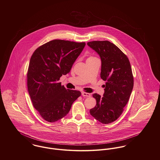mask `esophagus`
Returning a JSON list of instances; mask_svg holds the SVG:
<instances>
[{"label": "esophagus", "instance_id": "obj_1", "mask_svg": "<svg viewBox=\"0 0 160 160\" xmlns=\"http://www.w3.org/2000/svg\"><path fill=\"white\" fill-rule=\"evenodd\" d=\"M82 95L83 97H91V94H90V93H87V92H82Z\"/></svg>", "mask_w": 160, "mask_h": 160}]
</instances>
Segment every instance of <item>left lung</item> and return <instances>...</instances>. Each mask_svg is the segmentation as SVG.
<instances>
[{
    "mask_svg": "<svg viewBox=\"0 0 160 160\" xmlns=\"http://www.w3.org/2000/svg\"><path fill=\"white\" fill-rule=\"evenodd\" d=\"M88 45L100 57L101 78L105 81L103 97L93 93L96 105L90 110L92 116L103 124H110L122 113L134 86V78L128 57L108 41H95Z\"/></svg>",
    "mask_w": 160,
    "mask_h": 160,
    "instance_id": "left-lung-1",
    "label": "left lung"
}]
</instances>
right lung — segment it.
<instances>
[{
  "mask_svg": "<svg viewBox=\"0 0 160 160\" xmlns=\"http://www.w3.org/2000/svg\"><path fill=\"white\" fill-rule=\"evenodd\" d=\"M85 46V42L55 39L32 53L27 72L28 90L33 107L46 121L65 117L81 96V92L67 89L58 81L70 71Z\"/></svg>",
  "mask_w": 160,
  "mask_h": 160,
  "instance_id": "obj_1",
  "label": "right lung"
}]
</instances>
